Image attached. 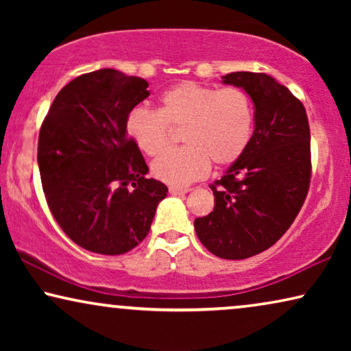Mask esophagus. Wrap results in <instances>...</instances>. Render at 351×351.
Here are the masks:
<instances>
[{"mask_svg": "<svg viewBox=\"0 0 351 351\" xmlns=\"http://www.w3.org/2000/svg\"><path fill=\"white\" fill-rule=\"evenodd\" d=\"M190 189H184V186H169V193L171 195H185L189 193Z\"/></svg>", "mask_w": 351, "mask_h": 351, "instance_id": "34e87169", "label": "esophagus"}]
</instances>
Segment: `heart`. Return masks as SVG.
I'll list each match as a JSON object with an SVG mask.
<instances>
[{"mask_svg":"<svg viewBox=\"0 0 351 351\" xmlns=\"http://www.w3.org/2000/svg\"><path fill=\"white\" fill-rule=\"evenodd\" d=\"M256 110L247 93L238 88L217 89L195 81L167 89L158 112L136 107L126 118V132L138 150L158 156L171 145V129H182L185 147L153 162L158 180L180 186L208 174L210 161L230 166L251 143Z\"/></svg>","mask_w":351,"mask_h":351,"instance_id":"obj_1","label":"heart"}]
</instances>
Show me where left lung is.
<instances>
[{"label": "left lung", "mask_w": 351, "mask_h": 351, "mask_svg": "<svg viewBox=\"0 0 351 351\" xmlns=\"http://www.w3.org/2000/svg\"><path fill=\"white\" fill-rule=\"evenodd\" d=\"M222 83L249 94L256 126L243 156L210 185L214 210L195 219V230L214 256L239 261L273 246L299 214L310 186V126L300 100L271 76L234 71Z\"/></svg>", "instance_id": "obj_1"}]
</instances>
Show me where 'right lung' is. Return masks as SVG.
<instances>
[{
    "mask_svg": "<svg viewBox=\"0 0 351 351\" xmlns=\"http://www.w3.org/2000/svg\"><path fill=\"white\" fill-rule=\"evenodd\" d=\"M148 83L113 69L70 81L56 95L38 138V167L52 215L86 251L118 256L150 232L167 186L128 137L126 118Z\"/></svg>",
    "mask_w": 351,
    "mask_h": 351,
    "instance_id": "obj_1",
    "label": "right lung"
}]
</instances>
